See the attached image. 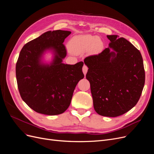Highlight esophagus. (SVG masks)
I'll return each mask as SVG.
<instances>
[{"mask_svg": "<svg viewBox=\"0 0 154 154\" xmlns=\"http://www.w3.org/2000/svg\"><path fill=\"white\" fill-rule=\"evenodd\" d=\"M87 71H88V67L85 65V66H83V72L85 74V75L87 74Z\"/></svg>", "mask_w": 154, "mask_h": 154, "instance_id": "esophagus-1", "label": "esophagus"}]
</instances>
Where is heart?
<instances>
[{"mask_svg":"<svg viewBox=\"0 0 154 154\" xmlns=\"http://www.w3.org/2000/svg\"><path fill=\"white\" fill-rule=\"evenodd\" d=\"M71 48L74 53H82L88 49L92 54L99 53L103 48V43L98 37L91 35L75 36L71 40Z\"/></svg>","mask_w":154,"mask_h":154,"instance_id":"1","label":"heart"}]
</instances>
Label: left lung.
Instances as JSON below:
<instances>
[{"label":"left lung","instance_id":"obj_1","mask_svg":"<svg viewBox=\"0 0 154 154\" xmlns=\"http://www.w3.org/2000/svg\"><path fill=\"white\" fill-rule=\"evenodd\" d=\"M106 36L110 41L109 48L84 59L88 68L86 78L91 84L95 111L103 116L117 117L137 104L145 72L141 54L136 48L118 35Z\"/></svg>","mask_w":154,"mask_h":154}]
</instances>
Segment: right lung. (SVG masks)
Returning <instances> with one entry per match:
<instances>
[{
	"instance_id": "add662e5",
	"label": "right lung",
	"mask_w": 154,
	"mask_h": 154,
	"mask_svg": "<svg viewBox=\"0 0 154 154\" xmlns=\"http://www.w3.org/2000/svg\"><path fill=\"white\" fill-rule=\"evenodd\" d=\"M71 31H48L26 44L16 63V78L20 96L31 109L40 114L58 115L71 104L77 83L84 78L83 62L74 65L62 63L67 49L63 44ZM47 49L55 53L50 65L41 63Z\"/></svg>"
}]
</instances>
